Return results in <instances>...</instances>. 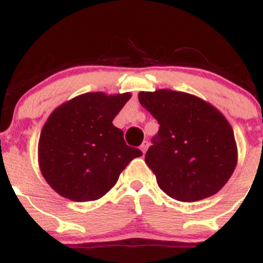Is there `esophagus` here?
Returning a JSON list of instances; mask_svg holds the SVG:
<instances>
[{"instance_id": "34e87169", "label": "esophagus", "mask_w": 263, "mask_h": 263, "mask_svg": "<svg viewBox=\"0 0 263 263\" xmlns=\"http://www.w3.org/2000/svg\"><path fill=\"white\" fill-rule=\"evenodd\" d=\"M147 147H149V141H144L141 144V146H140V149H141L142 153H146Z\"/></svg>"}]
</instances>
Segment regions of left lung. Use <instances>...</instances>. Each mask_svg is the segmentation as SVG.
Segmentation results:
<instances>
[{"instance_id":"obj_1","label":"left lung","mask_w":263,"mask_h":263,"mask_svg":"<svg viewBox=\"0 0 263 263\" xmlns=\"http://www.w3.org/2000/svg\"><path fill=\"white\" fill-rule=\"evenodd\" d=\"M139 101L159 123L145 155L159 187L180 202H196L220 191L238 160L228 119L190 93L140 92Z\"/></svg>"}]
</instances>
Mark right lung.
I'll return each mask as SVG.
<instances>
[{
    "label": "right lung",
    "instance_id": "1",
    "mask_svg": "<svg viewBox=\"0 0 263 263\" xmlns=\"http://www.w3.org/2000/svg\"><path fill=\"white\" fill-rule=\"evenodd\" d=\"M131 93L88 92L51 113L41 131L38 162L48 185L73 202L96 200L141 150L131 147L113 119Z\"/></svg>",
    "mask_w": 263,
    "mask_h": 263
}]
</instances>
